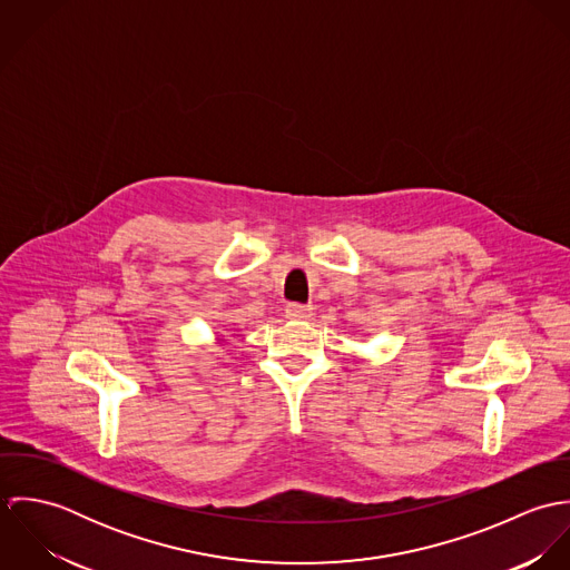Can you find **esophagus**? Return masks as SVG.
I'll return each instance as SVG.
<instances>
[{"instance_id": "1", "label": "esophagus", "mask_w": 570, "mask_h": 570, "mask_svg": "<svg viewBox=\"0 0 570 570\" xmlns=\"http://www.w3.org/2000/svg\"><path fill=\"white\" fill-rule=\"evenodd\" d=\"M312 312L314 309L309 305H298V303H289L285 309L287 318H292V321H307L312 316Z\"/></svg>"}]
</instances>
